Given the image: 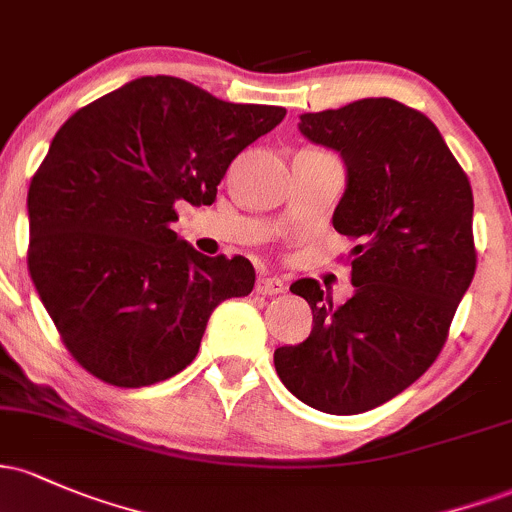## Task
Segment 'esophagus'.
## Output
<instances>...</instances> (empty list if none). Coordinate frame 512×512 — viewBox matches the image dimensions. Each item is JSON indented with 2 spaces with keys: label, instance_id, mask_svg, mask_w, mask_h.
I'll list each match as a JSON object with an SVG mask.
<instances>
[{
  "label": "esophagus",
  "instance_id": "34e87169",
  "mask_svg": "<svg viewBox=\"0 0 512 512\" xmlns=\"http://www.w3.org/2000/svg\"><path fill=\"white\" fill-rule=\"evenodd\" d=\"M255 291L262 296H277L284 291V282L277 277H260L255 284Z\"/></svg>",
  "mask_w": 512,
  "mask_h": 512
}]
</instances>
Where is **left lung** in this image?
<instances>
[{
  "label": "left lung",
  "instance_id": "left-lung-1",
  "mask_svg": "<svg viewBox=\"0 0 512 512\" xmlns=\"http://www.w3.org/2000/svg\"><path fill=\"white\" fill-rule=\"evenodd\" d=\"M299 119L301 136L345 165L333 226L355 245V294L333 306L313 279L291 284L311 306L313 330L277 347L274 367L306 406L364 413L440 355L474 279V196L435 123L401 101L359 99Z\"/></svg>",
  "mask_w": 512,
  "mask_h": 512
}]
</instances>
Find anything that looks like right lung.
<instances>
[{
	"label": "right lung",
	"mask_w": 512,
	"mask_h": 512,
	"mask_svg": "<svg viewBox=\"0 0 512 512\" xmlns=\"http://www.w3.org/2000/svg\"><path fill=\"white\" fill-rule=\"evenodd\" d=\"M286 116L179 77H138L72 114L28 187V272L72 357L126 389L182 372L250 260L196 252L174 201L213 204L228 165Z\"/></svg>",
	"instance_id": "add662e5"
}]
</instances>
